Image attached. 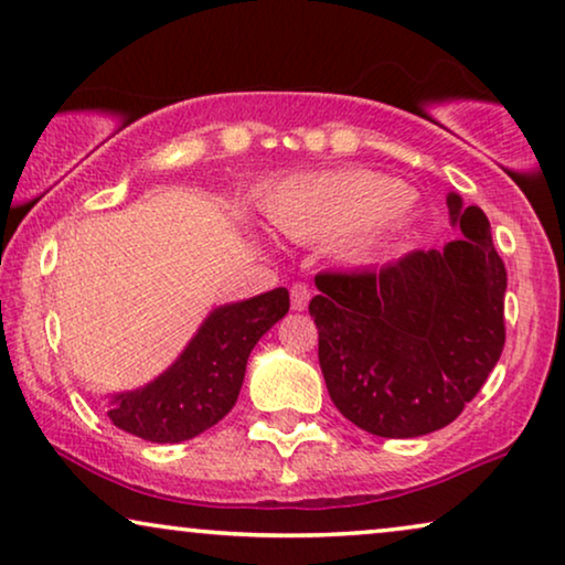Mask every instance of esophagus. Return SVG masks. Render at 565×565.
I'll use <instances>...</instances> for the list:
<instances>
[{"instance_id": "obj_1", "label": "esophagus", "mask_w": 565, "mask_h": 565, "mask_svg": "<svg viewBox=\"0 0 565 565\" xmlns=\"http://www.w3.org/2000/svg\"><path fill=\"white\" fill-rule=\"evenodd\" d=\"M309 297H312V291H309L307 284H294L291 286V309H297V312H301V309L307 307Z\"/></svg>"}]
</instances>
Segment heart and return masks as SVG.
Returning a JSON list of instances; mask_svg holds the SVG:
<instances>
[{"label":"heart","mask_w":565,"mask_h":565,"mask_svg":"<svg viewBox=\"0 0 565 565\" xmlns=\"http://www.w3.org/2000/svg\"><path fill=\"white\" fill-rule=\"evenodd\" d=\"M412 202L399 181L365 171L315 173L284 181L266 196V214L294 241L328 243L343 237L348 256H363L379 230L399 220Z\"/></svg>","instance_id":"obj_1"}]
</instances>
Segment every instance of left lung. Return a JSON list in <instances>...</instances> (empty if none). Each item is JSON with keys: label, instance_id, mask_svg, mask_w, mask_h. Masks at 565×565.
<instances>
[{"label": "left lung", "instance_id": "1", "mask_svg": "<svg viewBox=\"0 0 565 565\" xmlns=\"http://www.w3.org/2000/svg\"><path fill=\"white\" fill-rule=\"evenodd\" d=\"M463 237L363 271H322L309 301L340 415L379 438L450 425L504 348L507 268L487 214L448 194Z\"/></svg>", "mask_w": 565, "mask_h": 565}]
</instances>
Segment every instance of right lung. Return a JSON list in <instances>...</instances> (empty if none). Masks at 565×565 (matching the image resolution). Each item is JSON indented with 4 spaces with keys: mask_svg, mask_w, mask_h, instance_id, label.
Masks as SVG:
<instances>
[{
    "mask_svg": "<svg viewBox=\"0 0 565 565\" xmlns=\"http://www.w3.org/2000/svg\"><path fill=\"white\" fill-rule=\"evenodd\" d=\"M286 312L284 286L217 307L169 371L113 396L109 419L150 443H181L210 430L235 407L250 351Z\"/></svg>",
    "mask_w": 565,
    "mask_h": 565,
    "instance_id": "right-lung-1",
    "label": "right lung"
}]
</instances>
